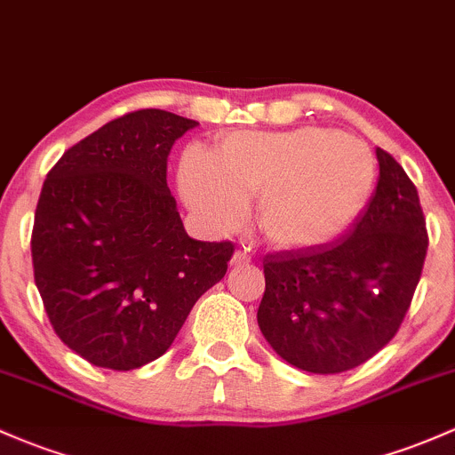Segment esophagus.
<instances>
[{
  "instance_id": "1",
  "label": "esophagus",
  "mask_w": 455,
  "mask_h": 455,
  "mask_svg": "<svg viewBox=\"0 0 455 455\" xmlns=\"http://www.w3.org/2000/svg\"><path fill=\"white\" fill-rule=\"evenodd\" d=\"M229 265H232V267H245V265H249V256L245 251H234Z\"/></svg>"
}]
</instances>
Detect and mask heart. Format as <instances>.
I'll return each instance as SVG.
<instances>
[{
  "label": "heart",
  "mask_w": 455,
  "mask_h": 455,
  "mask_svg": "<svg viewBox=\"0 0 455 455\" xmlns=\"http://www.w3.org/2000/svg\"><path fill=\"white\" fill-rule=\"evenodd\" d=\"M375 180L369 145L325 128L234 132L212 158L188 149L180 164L184 202L208 228L238 226L247 199L258 197V228L284 251L343 236L369 204Z\"/></svg>",
  "instance_id": "obj_1"
}]
</instances>
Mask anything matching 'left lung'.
<instances>
[{
  "label": "left lung",
  "instance_id": "1",
  "mask_svg": "<svg viewBox=\"0 0 455 455\" xmlns=\"http://www.w3.org/2000/svg\"><path fill=\"white\" fill-rule=\"evenodd\" d=\"M379 180L340 241L268 253L258 325L282 360L307 373H343L397 334L421 280L427 229L402 164L375 149Z\"/></svg>",
  "mask_w": 455,
  "mask_h": 455
}]
</instances>
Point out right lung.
I'll return each instance as SVG.
<instances>
[{"instance_id": "1", "label": "right lung", "mask_w": 455, "mask_h": 455, "mask_svg": "<svg viewBox=\"0 0 455 455\" xmlns=\"http://www.w3.org/2000/svg\"><path fill=\"white\" fill-rule=\"evenodd\" d=\"M195 125L167 110L130 112L47 173L34 282L58 339L91 364L130 371L160 358L226 275L234 245L190 238L167 187L169 151Z\"/></svg>"}]
</instances>
